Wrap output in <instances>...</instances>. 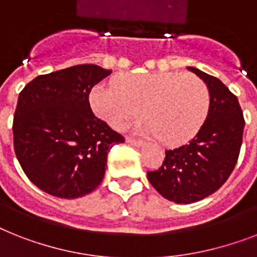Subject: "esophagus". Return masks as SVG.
I'll return each instance as SVG.
<instances>
[{
  "label": "esophagus",
  "mask_w": 257,
  "mask_h": 257,
  "mask_svg": "<svg viewBox=\"0 0 257 257\" xmlns=\"http://www.w3.org/2000/svg\"><path fill=\"white\" fill-rule=\"evenodd\" d=\"M126 143L128 144H131V145H133V147H137V148H140V147H143L144 145V143L143 141H140V140H133V139H126Z\"/></svg>",
  "instance_id": "esophagus-1"
}]
</instances>
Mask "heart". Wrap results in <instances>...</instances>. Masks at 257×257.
I'll list each match as a JSON object with an SVG mask.
<instances>
[{"instance_id":"obj_1","label":"heart","mask_w":257,"mask_h":257,"mask_svg":"<svg viewBox=\"0 0 257 257\" xmlns=\"http://www.w3.org/2000/svg\"><path fill=\"white\" fill-rule=\"evenodd\" d=\"M92 110L116 131L139 117V129L169 147L187 143L199 132L210 108V92L197 75L181 72L126 74L114 85L97 84L89 95Z\"/></svg>"}]
</instances>
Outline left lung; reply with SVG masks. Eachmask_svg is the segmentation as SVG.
<instances>
[{"mask_svg":"<svg viewBox=\"0 0 257 257\" xmlns=\"http://www.w3.org/2000/svg\"><path fill=\"white\" fill-rule=\"evenodd\" d=\"M187 70L207 85L206 121L190 143L165 152L161 168L148 172L149 182L165 199L183 204L202 201L226 182L236 165L244 131L236 96L218 78L195 67Z\"/></svg>","mask_w":257,"mask_h":257,"instance_id":"obj_1","label":"left lung"}]
</instances>
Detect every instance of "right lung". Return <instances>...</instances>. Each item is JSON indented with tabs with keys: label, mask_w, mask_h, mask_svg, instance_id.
Listing matches in <instances>:
<instances>
[{
	"label": "right lung",
	"mask_w": 257,
	"mask_h": 257,
	"mask_svg": "<svg viewBox=\"0 0 257 257\" xmlns=\"http://www.w3.org/2000/svg\"><path fill=\"white\" fill-rule=\"evenodd\" d=\"M112 71L79 64L37 76L18 96L14 152L25 174L45 193L75 199L104 178L110 148L124 137L93 114L88 96Z\"/></svg>",
	"instance_id": "add662e5"
}]
</instances>
